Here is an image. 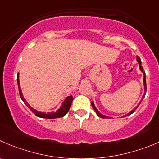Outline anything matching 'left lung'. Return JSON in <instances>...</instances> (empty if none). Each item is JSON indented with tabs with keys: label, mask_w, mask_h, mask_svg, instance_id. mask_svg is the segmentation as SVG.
<instances>
[{
	"label": "left lung",
	"mask_w": 159,
	"mask_h": 159,
	"mask_svg": "<svg viewBox=\"0 0 159 159\" xmlns=\"http://www.w3.org/2000/svg\"><path fill=\"white\" fill-rule=\"evenodd\" d=\"M137 62L139 63V67H140V71H141V72H143V75H143V86H144V92H145V93H146V90H147V85H146V78H145V72H143V67H142V66H141V60H140V58H139L138 56H137ZM144 96H145V93H144V95H143V98H144ZM143 98H142V99H143ZM91 105H92V107H93V109H94V111H96L97 115H98V116H99V117L103 118V119H106V118H109V117H108V116H105V115L101 114V112H99V111H98V110L97 109V108H96V107H95V105H94V104H93V101H92V102H91ZM139 105H140V104H139ZM139 105H137V106L136 107V108H134V110H132V111H131L130 112H129V113H128L127 115H126V116H129V115H131V114H132V113H134V111H135L136 108H137V107L139 106Z\"/></svg>",
	"instance_id": "left-lung-1"
}]
</instances>
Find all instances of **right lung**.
<instances>
[{"mask_svg": "<svg viewBox=\"0 0 159 159\" xmlns=\"http://www.w3.org/2000/svg\"><path fill=\"white\" fill-rule=\"evenodd\" d=\"M17 82H18V87H19V95H20V98L22 100L24 103L26 105V106L31 110V111L33 113L36 115L37 116L40 118H43V119H56V118H61L63 117L64 116H66L67 114V112L69 111V108H70L71 105H72V102L73 101V97L72 95L70 96H68L67 98H66L64 101H63L62 105L60 107L59 109H58L56 111H52V112H48V113H45V112H41V111H38L37 110L34 109L33 108H32L28 103H27V101H25V98H23L22 96V90H21L20 88V84H19V74H18V77H17Z\"/></svg>", "mask_w": 159, "mask_h": 159, "instance_id": "right-lung-1", "label": "right lung"}]
</instances>
